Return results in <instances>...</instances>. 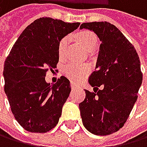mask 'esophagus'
Masks as SVG:
<instances>
[{
    "label": "esophagus",
    "instance_id": "esophagus-1",
    "mask_svg": "<svg viewBox=\"0 0 147 147\" xmlns=\"http://www.w3.org/2000/svg\"><path fill=\"white\" fill-rule=\"evenodd\" d=\"M71 88H76V85H75V84H73V83H71Z\"/></svg>",
    "mask_w": 147,
    "mask_h": 147
}]
</instances>
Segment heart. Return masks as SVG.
I'll use <instances>...</instances> for the list:
<instances>
[{"mask_svg": "<svg viewBox=\"0 0 147 147\" xmlns=\"http://www.w3.org/2000/svg\"><path fill=\"white\" fill-rule=\"evenodd\" d=\"M75 37L77 40L80 43H81L82 46L85 49H87L88 51H92L96 47V44H98V38H96V34L93 33L92 31L82 30L78 32ZM67 44V37H63L59 41L58 53L60 59H62L64 57ZM89 70L90 69L88 65L78 64L76 62H69L64 67L63 73L67 78H69L73 82H78L80 80H82L84 77H86L88 74Z\"/></svg>", "mask_w": 147, "mask_h": 147, "instance_id": "obj_1", "label": "heart"}]
</instances>
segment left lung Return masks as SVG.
Listing matches in <instances>:
<instances>
[{"mask_svg":"<svg viewBox=\"0 0 147 147\" xmlns=\"http://www.w3.org/2000/svg\"><path fill=\"white\" fill-rule=\"evenodd\" d=\"M83 28L93 30L101 44L96 69L88 78L94 92L85 89L86 98L78 105L82 122L94 135H111L123 127L137 99L143 80L139 57L115 25L94 22L82 23ZM100 86L103 88L98 92Z\"/></svg>","mask_w":147,"mask_h":147,"instance_id":"8db88e82","label":"left lung"}]
</instances>
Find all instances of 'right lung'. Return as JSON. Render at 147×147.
<instances>
[{
  "label": "right lung",
  "mask_w": 147,
  "mask_h": 147,
  "mask_svg": "<svg viewBox=\"0 0 147 147\" xmlns=\"http://www.w3.org/2000/svg\"><path fill=\"white\" fill-rule=\"evenodd\" d=\"M80 24L37 19L22 31L6 58L4 91L14 117L25 130L46 133L58 124L70 82L62 76L51 85L45 77L57 67L59 41Z\"/></svg>",
  "instance_id": "1"
}]
</instances>
